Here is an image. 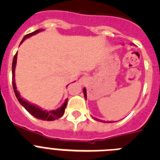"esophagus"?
<instances>
[{
    "label": "esophagus",
    "mask_w": 160,
    "mask_h": 160,
    "mask_svg": "<svg viewBox=\"0 0 160 160\" xmlns=\"http://www.w3.org/2000/svg\"><path fill=\"white\" fill-rule=\"evenodd\" d=\"M87 82V78L86 77H82L81 78L79 79V82L81 83L82 85L85 84V83Z\"/></svg>",
    "instance_id": "obj_1"
}]
</instances>
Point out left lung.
Returning a JSON list of instances; mask_svg holds the SVG:
<instances>
[{
    "label": "left lung",
    "mask_w": 160,
    "mask_h": 160,
    "mask_svg": "<svg viewBox=\"0 0 160 160\" xmlns=\"http://www.w3.org/2000/svg\"><path fill=\"white\" fill-rule=\"evenodd\" d=\"M83 94H84L85 98L87 99V90H86V88L83 89ZM94 119H95V120H98V119H97V118H94Z\"/></svg>",
    "instance_id": "obj_1"
}]
</instances>
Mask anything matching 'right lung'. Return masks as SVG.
Returning a JSON list of instances; mask_svg holds the SVG:
<instances>
[{
	"mask_svg": "<svg viewBox=\"0 0 160 160\" xmlns=\"http://www.w3.org/2000/svg\"><path fill=\"white\" fill-rule=\"evenodd\" d=\"M43 31V29H38V30L34 31V32H31V33H29V34L25 35V37L22 39V42H24V41L28 38H30L32 35L37 34L38 32H40ZM17 58H18V53L15 54L13 58V60H12V87H13L14 93H15V95H16L17 98L19 101V102L21 103V105L24 107V108L32 115L34 116L35 118H38V119L41 120H46V121H53L55 119H58V118H61L62 116L65 113V109H66V105H67V101L68 99L65 100L64 103L59 108L56 109V110H53V111H46V110H43V109L38 107V106H35L32 103L29 102L25 101V99H23L21 95H20L19 92L17 90L16 87V83H15V68H16L17 65ZM68 86V85H67Z\"/></svg>",
	"mask_w": 160,
	"mask_h": 160,
	"instance_id": "add662e5",
	"label": "right lung"
}]
</instances>
